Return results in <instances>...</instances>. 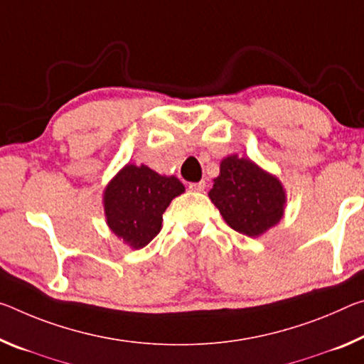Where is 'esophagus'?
I'll return each instance as SVG.
<instances>
[{"mask_svg": "<svg viewBox=\"0 0 364 364\" xmlns=\"http://www.w3.org/2000/svg\"><path fill=\"white\" fill-rule=\"evenodd\" d=\"M204 188H205V181L189 183V189H191V191H194V193H200V191H204Z\"/></svg>", "mask_w": 364, "mask_h": 364, "instance_id": "esophagus-1", "label": "esophagus"}]
</instances>
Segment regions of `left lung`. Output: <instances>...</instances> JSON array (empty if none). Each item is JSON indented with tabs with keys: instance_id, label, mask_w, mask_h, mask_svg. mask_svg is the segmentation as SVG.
<instances>
[{
	"instance_id": "obj_1",
	"label": "left lung",
	"mask_w": 364,
	"mask_h": 364,
	"mask_svg": "<svg viewBox=\"0 0 364 364\" xmlns=\"http://www.w3.org/2000/svg\"><path fill=\"white\" fill-rule=\"evenodd\" d=\"M209 196L225 222L246 236L262 235L284 215L285 193L280 181L238 155L222 160Z\"/></svg>"
}]
</instances>
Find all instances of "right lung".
Masks as SVG:
<instances>
[{"label": "right lung", "instance_id": "add662e5", "mask_svg": "<svg viewBox=\"0 0 364 364\" xmlns=\"http://www.w3.org/2000/svg\"><path fill=\"white\" fill-rule=\"evenodd\" d=\"M184 186L175 176H160L146 165H126L105 189V215L112 232L134 250L157 236L161 213Z\"/></svg>", "mask_w": 364, "mask_h": 364}]
</instances>
